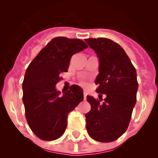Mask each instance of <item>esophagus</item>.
I'll return each mask as SVG.
<instances>
[{
    "mask_svg": "<svg viewBox=\"0 0 158 158\" xmlns=\"http://www.w3.org/2000/svg\"><path fill=\"white\" fill-rule=\"evenodd\" d=\"M84 99L86 100V98H87V93H86V91H84Z\"/></svg>",
    "mask_w": 158,
    "mask_h": 158,
    "instance_id": "obj_1",
    "label": "esophagus"
}]
</instances>
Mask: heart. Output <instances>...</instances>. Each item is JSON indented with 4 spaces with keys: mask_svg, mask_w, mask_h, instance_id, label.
Here are the masks:
<instances>
[{
    "mask_svg": "<svg viewBox=\"0 0 158 158\" xmlns=\"http://www.w3.org/2000/svg\"><path fill=\"white\" fill-rule=\"evenodd\" d=\"M82 84H85V82H82Z\"/></svg>",
    "mask_w": 158,
    "mask_h": 158,
    "instance_id": "obj_1",
    "label": "heart"
}]
</instances>
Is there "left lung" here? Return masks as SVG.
<instances>
[{"mask_svg":"<svg viewBox=\"0 0 158 158\" xmlns=\"http://www.w3.org/2000/svg\"><path fill=\"white\" fill-rule=\"evenodd\" d=\"M85 40L99 59L96 91L100 100L102 94L106 95L103 103L87 96L91 110L85 114L86 129L93 139L111 142L119 138L129 126L137 101V72L118 43L107 38Z\"/></svg>","mask_w":158,"mask_h":158,"instance_id":"left-lung-1","label":"left lung"}]
</instances>
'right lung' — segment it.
<instances>
[{
  "label": "right lung",
  "instance_id": "right-lung-1",
  "mask_svg": "<svg viewBox=\"0 0 158 158\" xmlns=\"http://www.w3.org/2000/svg\"><path fill=\"white\" fill-rule=\"evenodd\" d=\"M88 48L80 39L55 37L40 51L27 68L22 83L25 118L31 130L44 141L56 140L67 127V117L84 99L77 85L60 96L56 85L67 72L70 59Z\"/></svg>",
  "mask_w": 158,
  "mask_h": 158
}]
</instances>
